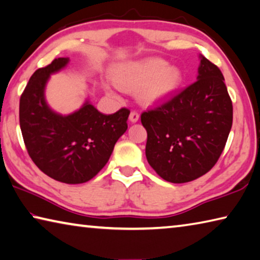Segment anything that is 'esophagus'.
Returning <instances> with one entry per match:
<instances>
[{"instance_id": "1", "label": "esophagus", "mask_w": 260, "mask_h": 260, "mask_svg": "<svg viewBox=\"0 0 260 260\" xmlns=\"http://www.w3.org/2000/svg\"><path fill=\"white\" fill-rule=\"evenodd\" d=\"M139 118H140V114L136 112V111H132L131 112V114H129V120L132 121V122H136L139 120Z\"/></svg>"}]
</instances>
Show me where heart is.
<instances>
[{
	"label": "heart",
	"instance_id": "b5f03b06",
	"mask_svg": "<svg viewBox=\"0 0 260 260\" xmlns=\"http://www.w3.org/2000/svg\"><path fill=\"white\" fill-rule=\"evenodd\" d=\"M113 82L122 89H140L144 104H156L169 100L182 83L181 70L169 65L167 60L148 57L138 61L119 65L112 72Z\"/></svg>",
	"mask_w": 260,
	"mask_h": 260
}]
</instances>
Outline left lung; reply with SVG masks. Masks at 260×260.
<instances>
[{"instance_id": "1", "label": "left lung", "mask_w": 260, "mask_h": 260, "mask_svg": "<svg viewBox=\"0 0 260 260\" xmlns=\"http://www.w3.org/2000/svg\"><path fill=\"white\" fill-rule=\"evenodd\" d=\"M200 58L197 81L141 114L148 133V162L172 183L208 173L221 155L233 124V104L221 71L204 56Z\"/></svg>"}]
</instances>
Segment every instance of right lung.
Masks as SVG:
<instances>
[{"instance_id": "add662e5", "label": "right lung", "mask_w": 260, "mask_h": 260, "mask_svg": "<svg viewBox=\"0 0 260 260\" xmlns=\"http://www.w3.org/2000/svg\"><path fill=\"white\" fill-rule=\"evenodd\" d=\"M69 61L60 57L33 73L20 96L19 124L34 164L57 181L78 184L89 181L107 164L127 129L129 110L104 114L88 100L68 116L51 110L45 98L47 82Z\"/></svg>"}]
</instances>
